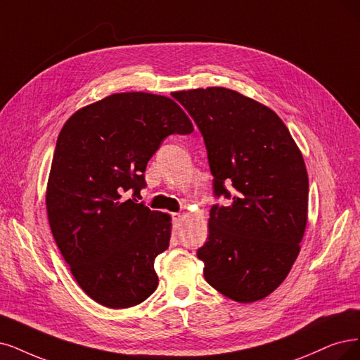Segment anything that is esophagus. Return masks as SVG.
I'll return each mask as SVG.
<instances>
[{"instance_id": "esophagus-1", "label": "esophagus", "mask_w": 360, "mask_h": 360, "mask_svg": "<svg viewBox=\"0 0 360 360\" xmlns=\"http://www.w3.org/2000/svg\"><path fill=\"white\" fill-rule=\"evenodd\" d=\"M172 219H173V225H175V227H181V224L184 221V215L181 214V212H178V214L172 215Z\"/></svg>"}]
</instances>
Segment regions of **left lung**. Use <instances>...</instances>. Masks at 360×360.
Returning a JSON list of instances; mask_svg holds the SVG:
<instances>
[{
    "label": "left lung",
    "mask_w": 360,
    "mask_h": 360,
    "mask_svg": "<svg viewBox=\"0 0 360 360\" xmlns=\"http://www.w3.org/2000/svg\"><path fill=\"white\" fill-rule=\"evenodd\" d=\"M173 98L202 133L215 197L229 200L212 206L207 242L197 250L206 282L237 302L262 300L300 254L309 206L302 154L274 111L234 90Z\"/></svg>",
    "instance_id": "left-lung-1"
}]
</instances>
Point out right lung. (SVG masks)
Segmentation results:
<instances>
[{"label":"right lung","mask_w":360,"mask_h":360,"mask_svg":"<svg viewBox=\"0 0 360 360\" xmlns=\"http://www.w3.org/2000/svg\"><path fill=\"white\" fill-rule=\"evenodd\" d=\"M193 130L170 98L130 91L78 110L59 133L50 229L77 283L105 307H133L157 289L154 259L169 248L170 217L136 198L160 143Z\"/></svg>","instance_id":"1"}]
</instances>
